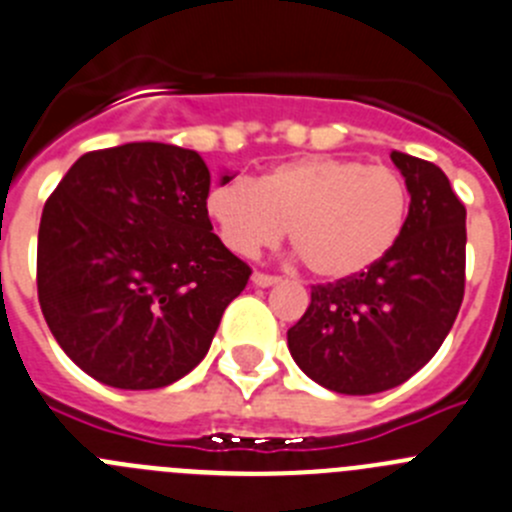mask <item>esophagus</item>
<instances>
[{"label": "esophagus", "instance_id": "1", "mask_svg": "<svg viewBox=\"0 0 512 512\" xmlns=\"http://www.w3.org/2000/svg\"><path fill=\"white\" fill-rule=\"evenodd\" d=\"M280 278L278 275H267V272H255L252 275V285H257V288H270V285H278Z\"/></svg>", "mask_w": 512, "mask_h": 512}]
</instances>
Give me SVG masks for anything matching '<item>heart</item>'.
<instances>
[{"instance_id":"1","label":"heart","mask_w":512,"mask_h":512,"mask_svg":"<svg viewBox=\"0 0 512 512\" xmlns=\"http://www.w3.org/2000/svg\"><path fill=\"white\" fill-rule=\"evenodd\" d=\"M409 194L396 171L358 159L308 156L278 164L260 181L212 186L207 214L234 255L290 242L323 280L356 278L384 260L407 222Z\"/></svg>"}]
</instances>
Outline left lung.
Segmentation results:
<instances>
[{
    "mask_svg": "<svg viewBox=\"0 0 512 512\" xmlns=\"http://www.w3.org/2000/svg\"><path fill=\"white\" fill-rule=\"evenodd\" d=\"M409 214L389 255L356 278L313 285L288 331L295 364L315 384L366 396L417 374L450 333L465 295V204L439 166L391 151Z\"/></svg>",
    "mask_w": 512,
    "mask_h": 512,
    "instance_id": "obj_1",
    "label": "left lung"
}]
</instances>
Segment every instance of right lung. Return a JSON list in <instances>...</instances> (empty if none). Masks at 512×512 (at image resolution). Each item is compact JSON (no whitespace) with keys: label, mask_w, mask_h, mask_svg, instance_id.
Here are the masks:
<instances>
[{"label":"right lung","mask_w":512,"mask_h":512,"mask_svg":"<svg viewBox=\"0 0 512 512\" xmlns=\"http://www.w3.org/2000/svg\"><path fill=\"white\" fill-rule=\"evenodd\" d=\"M209 186L197 151L141 141L80 156L45 202L42 315L100 384L138 391L179 381L245 290L252 270L212 232Z\"/></svg>","instance_id":"obj_1"}]
</instances>
